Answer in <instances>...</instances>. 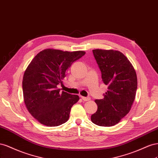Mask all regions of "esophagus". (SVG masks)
Here are the masks:
<instances>
[{
  "instance_id": "34e87169",
  "label": "esophagus",
  "mask_w": 158,
  "mask_h": 158,
  "mask_svg": "<svg viewBox=\"0 0 158 158\" xmlns=\"http://www.w3.org/2000/svg\"><path fill=\"white\" fill-rule=\"evenodd\" d=\"M81 97V98H82V100L83 101H89L90 100V98L89 97Z\"/></svg>"
}]
</instances>
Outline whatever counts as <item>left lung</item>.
Wrapping results in <instances>:
<instances>
[{"instance_id": "8db88e82", "label": "left lung", "mask_w": 158, "mask_h": 158, "mask_svg": "<svg viewBox=\"0 0 158 158\" xmlns=\"http://www.w3.org/2000/svg\"><path fill=\"white\" fill-rule=\"evenodd\" d=\"M93 53L108 91L102 99L94 101L98 108L91 119L98 126L110 127L118 124L131 109L137 90V75L122 52L96 49Z\"/></svg>"}]
</instances>
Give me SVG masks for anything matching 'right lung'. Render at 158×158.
<instances>
[{
	"mask_svg": "<svg viewBox=\"0 0 158 158\" xmlns=\"http://www.w3.org/2000/svg\"><path fill=\"white\" fill-rule=\"evenodd\" d=\"M84 51L67 52L45 49L31 61L25 70L22 90L26 106L40 124L57 127L68 120L72 106L79 100L77 94L60 92L65 73Z\"/></svg>",
	"mask_w": 158,
	"mask_h": 158,
	"instance_id": "right-lung-1",
	"label": "right lung"
}]
</instances>
